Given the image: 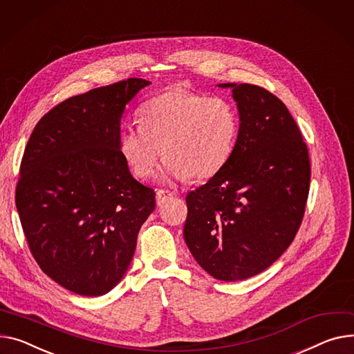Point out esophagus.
<instances>
[{
  "label": "esophagus",
  "mask_w": 354,
  "mask_h": 354,
  "mask_svg": "<svg viewBox=\"0 0 354 354\" xmlns=\"http://www.w3.org/2000/svg\"><path fill=\"white\" fill-rule=\"evenodd\" d=\"M171 196H172V194H171V192H168V191H163V189H159V191L156 192V205H158V206H162V205L165 203V201L169 199Z\"/></svg>",
  "instance_id": "obj_1"
}]
</instances>
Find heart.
<instances>
[{
	"instance_id": "obj_1",
	"label": "heart",
	"mask_w": 354,
	"mask_h": 354,
	"mask_svg": "<svg viewBox=\"0 0 354 354\" xmlns=\"http://www.w3.org/2000/svg\"><path fill=\"white\" fill-rule=\"evenodd\" d=\"M139 125L125 127L118 138L120 153L136 178L153 176L163 155L167 179L203 180L229 160L239 118L226 98L174 88L139 108Z\"/></svg>"
}]
</instances>
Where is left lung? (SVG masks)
<instances>
[{"label": "left lung", "mask_w": 354, "mask_h": 354, "mask_svg": "<svg viewBox=\"0 0 354 354\" xmlns=\"http://www.w3.org/2000/svg\"><path fill=\"white\" fill-rule=\"evenodd\" d=\"M230 88L239 132L225 167L187 194L183 238L210 276L238 281L268 269L293 242L310 185L308 147L286 105L250 84Z\"/></svg>", "instance_id": "8db88e82"}]
</instances>
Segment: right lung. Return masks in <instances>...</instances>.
Masks as SVG:
<instances>
[{
	"mask_svg": "<svg viewBox=\"0 0 354 354\" xmlns=\"http://www.w3.org/2000/svg\"><path fill=\"white\" fill-rule=\"evenodd\" d=\"M151 82L129 78L69 98L35 125L15 205L44 273L71 292L102 296L127 273L155 192L129 172L118 147L121 118Z\"/></svg>",
	"mask_w": 354,
	"mask_h": 354,
	"instance_id": "add662e5",
	"label": "right lung"
}]
</instances>
